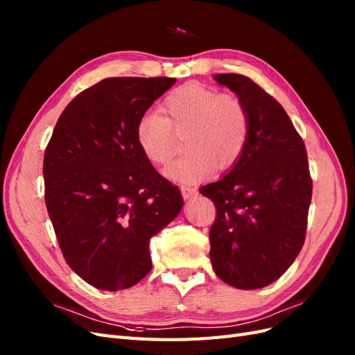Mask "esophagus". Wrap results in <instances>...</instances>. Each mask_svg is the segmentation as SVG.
Wrapping results in <instances>:
<instances>
[{"label":"esophagus","instance_id":"esophagus-1","mask_svg":"<svg viewBox=\"0 0 355 355\" xmlns=\"http://www.w3.org/2000/svg\"><path fill=\"white\" fill-rule=\"evenodd\" d=\"M180 191H182V197H184L185 200L192 198V197L198 194L197 188H194V187H189V185H182V187H180Z\"/></svg>","mask_w":355,"mask_h":355}]
</instances>
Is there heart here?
I'll return each mask as SVG.
<instances>
[{
  "label": "heart",
  "mask_w": 355,
  "mask_h": 355,
  "mask_svg": "<svg viewBox=\"0 0 355 355\" xmlns=\"http://www.w3.org/2000/svg\"><path fill=\"white\" fill-rule=\"evenodd\" d=\"M161 112H145L136 123V144L148 161L164 166L173 158L178 139L185 154L166 168L180 184L209 178L214 168L227 170L244 154L250 136V118L237 96L219 93L198 83L175 89Z\"/></svg>",
  "instance_id": "obj_1"
}]
</instances>
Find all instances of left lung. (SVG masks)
Masks as SVG:
<instances>
[{"label":"left lung","instance_id":"left-lung-1","mask_svg":"<svg viewBox=\"0 0 355 355\" xmlns=\"http://www.w3.org/2000/svg\"><path fill=\"white\" fill-rule=\"evenodd\" d=\"M214 80L244 103L250 136L230 173L200 188L216 206L210 261L227 284L261 288L287 271L305 241L313 197L306 148L283 106L249 77Z\"/></svg>","mask_w":355,"mask_h":355}]
</instances>
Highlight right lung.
Segmentation results:
<instances>
[{"label":"right lung","mask_w":355,"mask_h":355,"mask_svg":"<svg viewBox=\"0 0 355 355\" xmlns=\"http://www.w3.org/2000/svg\"><path fill=\"white\" fill-rule=\"evenodd\" d=\"M175 78L115 77L85 89L46 148L44 198L63 257L96 288L116 292L151 271L149 240L173 220L180 191L136 144V123Z\"/></svg>","instance_id":"1"}]
</instances>
